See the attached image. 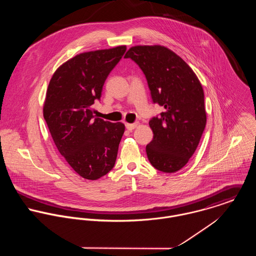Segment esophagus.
<instances>
[{"mask_svg": "<svg viewBox=\"0 0 256 256\" xmlns=\"http://www.w3.org/2000/svg\"><path fill=\"white\" fill-rule=\"evenodd\" d=\"M138 126V123H126V128L129 130V131H132L134 130L136 127Z\"/></svg>", "mask_w": 256, "mask_h": 256, "instance_id": "obj_1", "label": "esophagus"}]
</instances>
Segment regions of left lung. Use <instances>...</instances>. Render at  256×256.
Here are the masks:
<instances>
[{
	"mask_svg": "<svg viewBox=\"0 0 256 256\" xmlns=\"http://www.w3.org/2000/svg\"><path fill=\"white\" fill-rule=\"evenodd\" d=\"M124 58L138 64L154 104L164 108L148 122L154 138L146 146L148 158L154 168L176 172L196 150L206 126L202 84L187 63L164 46H133Z\"/></svg>",
	"mask_w": 256,
	"mask_h": 256,
	"instance_id": "obj_1",
	"label": "left lung"
}]
</instances>
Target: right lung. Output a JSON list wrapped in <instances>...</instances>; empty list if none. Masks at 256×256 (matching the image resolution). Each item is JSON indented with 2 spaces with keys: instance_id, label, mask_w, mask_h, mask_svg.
<instances>
[{
  "instance_id": "add662e5",
  "label": "right lung",
  "mask_w": 256,
  "mask_h": 256,
  "mask_svg": "<svg viewBox=\"0 0 256 256\" xmlns=\"http://www.w3.org/2000/svg\"><path fill=\"white\" fill-rule=\"evenodd\" d=\"M125 51L121 45L80 53L62 64L48 84L44 119L60 154L86 180L100 178L115 164L125 126L96 117L92 106Z\"/></svg>"
}]
</instances>
